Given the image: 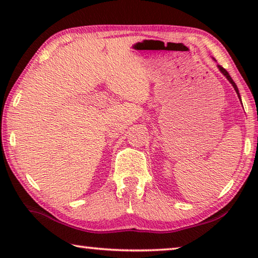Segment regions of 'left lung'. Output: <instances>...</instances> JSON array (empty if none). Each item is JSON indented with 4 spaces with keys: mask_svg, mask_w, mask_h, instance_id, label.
Segmentation results:
<instances>
[{
    "mask_svg": "<svg viewBox=\"0 0 258 258\" xmlns=\"http://www.w3.org/2000/svg\"><path fill=\"white\" fill-rule=\"evenodd\" d=\"M213 60H214V61H216V60H215V59H214V58H213ZM217 68H218V69H220V72H221L222 74H223V75H224V76L226 77V80H228V81H229V82L231 83V85H232V86H233V89H234V91H235V93H237V94H238V98L240 99V101H241V98H240V93H239V90H238V87H237V85H235V83L233 82V80H232V78H231V76L229 75V73H228V72H226V71H225V69H224L223 67H221V66H220V64H217Z\"/></svg>",
    "mask_w": 258,
    "mask_h": 258,
    "instance_id": "8db88e82",
    "label": "left lung"
}]
</instances>
